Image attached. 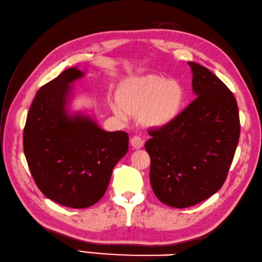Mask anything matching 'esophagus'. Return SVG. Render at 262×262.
I'll return each mask as SVG.
<instances>
[{"label":"esophagus","instance_id":"34e87169","mask_svg":"<svg viewBox=\"0 0 262 262\" xmlns=\"http://www.w3.org/2000/svg\"><path fill=\"white\" fill-rule=\"evenodd\" d=\"M130 144H132V146H133L134 148H141V147H143L144 141H143V138L141 136L135 135V136H133L132 141H130Z\"/></svg>","mask_w":262,"mask_h":262}]
</instances>
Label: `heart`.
<instances>
[{
  "label": "heart",
  "instance_id": "heart-1",
  "mask_svg": "<svg viewBox=\"0 0 262 262\" xmlns=\"http://www.w3.org/2000/svg\"><path fill=\"white\" fill-rule=\"evenodd\" d=\"M182 100L183 90L179 82L148 75L124 81L118 90V101L112 102V108L123 119L127 113L141 114L144 124L161 126L176 117Z\"/></svg>",
  "mask_w": 262,
  "mask_h": 262
}]
</instances>
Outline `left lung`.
I'll return each instance as SVG.
<instances>
[{"label":"left lung","instance_id":"obj_1","mask_svg":"<svg viewBox=\"0 0 262 262\" xmlns=\"http://www.w3.org/2000/svg\"><path fill=\"white\" fill-rule=\"evenodd\" d=\"M188 64L198 97L167 124L149 129L145 143L151 188L173 208L195 205L220 190L240 137L232 91L205 67Z\"/></svg>","mask_w":262,"mask_h":262}]
</instances>
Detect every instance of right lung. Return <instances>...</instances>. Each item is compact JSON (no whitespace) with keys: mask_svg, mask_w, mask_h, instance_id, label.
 <instances>
[{"mask_svg":"<svg viewBox=\"0 0 262 262\" xmlns=\"http://www.w3.org/2000/svg\"><path fill=\"white\" fill-rule=\"evenodd\" d=\"M81 76L75 67L43 84L23 130L24 155L36 186L48 199L74 209L98 202L128 150L127 133L105 132L87 117L66 115L69 83Z\"/></svg>","mask_w":262,"mask_h":262,"instance_id":"1","label":"right lung"}]
</instances>
